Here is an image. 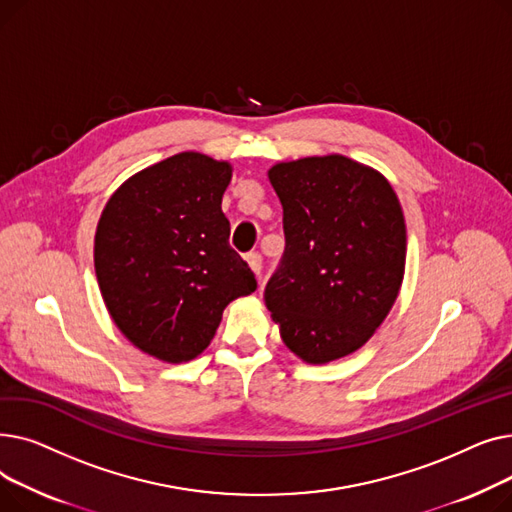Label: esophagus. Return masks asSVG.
Wrapping results in <instances>:
<instances>
[{
  "instance_id": "34e87169",
  "label": "esophagus",
  "mask_w": 512,
  "mask_h": 512,
  "mask_svg": "<svg viewBox=\"0 0 512 512\" xmlns=\"http://www.w3.org/2000/svg\"><path fill=\"white\" fill-rule=\"evenodd\" d=\"M247 263H249L251 270L255 272V276L259 278L261 276V255L259 253H249L247 255Z\"/></svg>"
}]
</instances>
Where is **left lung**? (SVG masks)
I'll list each match as a JSON object with an SVG mask.
<instances>
[{"label": "left lung", "instance_id": "8db88e82", "mask_svg": "<svg viewBox=\"0 0 512 512\" xmlns=\"http://www.w3.org/2000/svg\"><path fill=\"white\" fill-rule=\"evenodd\" d=\"M284 209L286 247L265 307L290 351L324 365L361 348L405 276L407 226L390 182L332 153L267 172Z\"/></svg>", "mask_w": 512, "mask_h": 512}]
</instances>
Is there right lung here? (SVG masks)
<instances>
[{
  "mask_svg": "<svg viewBox=\"0 0 512 512\" xmlns=\"http://www.w3.org/2000/svg\"><path fill=\"white\" fill-rule=\"evenodd\" d=\"M230 178L228 161L184 151L130 176L103 207L95 232L103 303L118 330L159 361L201 355L228 303L257 288L228 242Z\"/></svg>",
  "mask_w": 512,
  "mask_h": 512,
  "instance_id": "obj_1",
  "label": "right lung"
}]
</instances>
